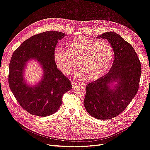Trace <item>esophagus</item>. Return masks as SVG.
I'll return each instance as SVG.
<instances>
[{"label": "esophagus", "instance_id": "esophagus-1", "mask_svg": "<svg viewBox=\"0 0 150 150\" xmlns=\"http://www.w3.org/2000/svg\"><path fill=\"white\" fill-rule=\"evenodd\" d=\"M71 85H72V88H77L79 87V84H77L76 83L74 82V81H71Z\"/></svg>", "mask_w": 150, "mask_h": 150}]
</instances>
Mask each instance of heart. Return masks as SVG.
<instances>
[{
  "mask_svg": "<svg viewBox=\"0 0 150 150\" xmlns=\"http://www.w3.org/2000/svg\"><path fill=\"white\" fill-rule=\"evenodd\" d=\"M54 58L59 69L69 75L75 69L77 62L80 69L76 76L95 81L108 74L114 62L115 51L106 41L88 38H75L67 46V50L57 48Z\"/></svg>",
  "mask_w": 150,
  "mask_h": 150,
  "instance_id": "obj_1",
  "label": "heart"
}]
</instances>
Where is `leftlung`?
Here are the masks:
<instances>
[{"label":"left lung","mask_w":150,"mask_h":150,"mask_svg":"<svg viewBox=\"0 0 150 150\" xmlns=\"http://www.w3.org/2000/svg\"><path fill=\"white\" fill-rule=\"evenodd\" d=\"M97 38L106 39L113 46L115 59L107 74L86 86L83 104L92 117L106 120L123 112L135 97L142 67L134 47L117 33L106 32ZM113 82L116 84L112 87Z\"/></svg>","instance_id":"left-lung-1"}]
</instances>
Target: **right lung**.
Returning a JSON list of instances; mask_svg holds the SVG:
<instances>
[{
    "instance_id": "obj_1",
    "label": "right lung",
    "mask_w": 150,
    "mask_h": 150,
    "mask_svg": "<svg viewBox=\"0 0 150 150\" xmlns=\"http://www.w3.org/2000/svg\"><path fill=\"white\" fill-rule=\"evenodd\" d=\"M66 35L48 31L33 36L16 49L9 64L8 84L19 104L30 114L41 117L56 112L62 104L63 95L72 88L71 81L58 69L54 54L58 40ZM31 59L42 66L41 81L35 86L24 79L26 64Z\"/></svg>"
}]
</instances>
